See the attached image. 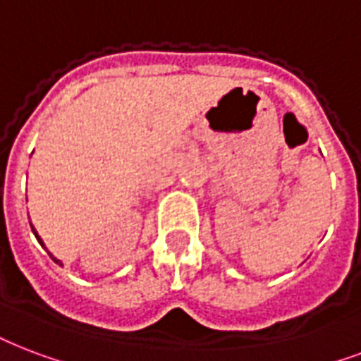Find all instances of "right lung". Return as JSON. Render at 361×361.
Instances as JSON below:
<instances>
[{
  "label": "right lung",
  "mask_w": 361,
  "mask_h": 361,
  "mask_svg": "<svg viewBox=\"0 0 361 361\" xmlns=\"http://www.w3.org/2000/svg\"><path fill=\"white\" fill-rule=\"evenodd\" d=\"M30 225H32V224H30ZM32 231H34V235H35V238H37V242H39L41 246L45 247V244H43V240H41V236H39V235H37V231H35V229H34V225H32ZM45 250H47V247H45ZM49 255H51V259H52V261H54V263H56V265H62V261H60V259H56V257H54V255H52V254H51V252H49Z\"/></svg>",
  "instance_id": "obj_1"
}]
</instances>
